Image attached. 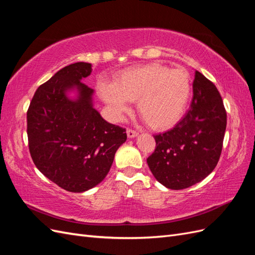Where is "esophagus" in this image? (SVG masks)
Masks as SVG:
<instances>
[{
  "label": "esophagus",
  "instance_id": "esophagus-1",
  "mask_svg": "<svg viewBox=\"0 0 255 255\" xmlns=\"http://www.w3.org/2000/svg\"><path fill=\"white\" fill-rule=\"evenodd\" d=\"M127 134H128V138H134V137H136L138 135V133L136 132V130H134L132 128H128L127 129Z\"/></svg>",
  "mask_w": 255,
  "mask_h": 255
}]
</instances>
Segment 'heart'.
<instances>
[{
    "label": "heart",
    "mask_w": 255,
    "mask_h": 255,
    "mask_svg": "<svg viewBox=\"0 0 255 255\" xmlns=\"http://www.w3.org/2000/svg\"><path fill=\"white\" fill-rule=\"evenodd\" d=\"M189 74L184 69H169L157 63L122 71L114 85H102L100 95L116 114L128 110V101H137L141 119L153 129L176 125L190 97Z\"/></svg>",
    "instance_id": "1"
}]
</instances>
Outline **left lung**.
Returning a JSON list of instances; mask_svg holds the SVG:
<instances>
[{
  "instance_id": "1",
  "label": "left lung",
  "mask_w": 255,
  "mask_h": 255,
  "mask_svg": "<svg viewBox=\"0 0 255 255\" xmlns=\"http://www.w3.org/2000/svg\"><path fill=\"white\" fill-rule=\"evenodd\" d=\"M192 89L189 111L172 129L154 135L155 150L146 158L154 177L175 190L192 186L214 170L227 128V112L215 85L196 71Z\"/></svg>"
}]
</instances>
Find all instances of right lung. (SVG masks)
Here are the masks:
<instances>
[{
  "mask_svg": "<svg viewBox=\"0 0 255 255\" xmlns=\"http://www.w3.org/2000/svg\"><path fill=\"white\" fill-rule=\"evenodd\" d=\"M88 63L61 69L37 88L28 106L27 138L35 166L50 181L71 192L86 191L109 173L115 153L127 140L126 128L105 121L92 107V90L81 80ZM76 87L72 102L66 90Z\"/></svg>",
  "mask_w": 255,
  "mask_h": 255,
  "instance_id": "1",
  "label": "right lung"
}]
</instances>
